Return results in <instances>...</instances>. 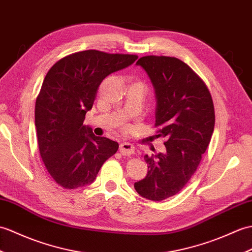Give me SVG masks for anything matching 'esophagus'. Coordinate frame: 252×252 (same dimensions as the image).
I'll return each instance as SVG.
<instances>
[{
	"label": "esophagus",
	"instance_id": "esophagus-1",
	"mask_svg": "<svg viewBox=\"0 0 252 252\" xmlns=\"http://www.w3.org/2000/svg\"><path fill=\"white\" fill-rule=\"evenodd\" d=\"M134 150H135L134 149V146L130 143L125 142L120 144L119 151L122 156H131L134 154Z\"/></svg>",
	"mask_w": 252,
	"mask_h": 252
}]
</instances>
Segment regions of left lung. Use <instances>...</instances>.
Instances as JSON below:
<instances>
[{
  "instance_id": "left-lung-1",
  "label": "left lung",
  "mask_w": 252,
  "mask_h": 252,
  "mask_svg": "<svg viewBox=\"0 0 252 252\" xmlns=\"http://www.w3.org/2000/svg\"><path fill=\"white\" fill-rule=\"evenodd\" d=\"M136 64L155 88L156 136L165 139L166 151L144 156L149 171L134 188L147 200L163 201L183 189L200 164L214 132V103L204 81L177 58L146 56Z\"/></svg>"
}]
</instances>
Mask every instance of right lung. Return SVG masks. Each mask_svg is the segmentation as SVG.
<instances>
[{
  "mask_svg": "<svg viewBox=\"0 0 252 252\" xmlns=\"http://www.w3.org/2000/svg\"><path fill=\"white\" fill-rule=\"evenodd\" d=\"M136 59L91 49L62 58L47 73L35 103V126L47 171L64 189L92 184L118 150V143L95 136L84 120L103 79Z\"/></svg>",
  "mask_w": 252,
  "mask_h": 252,
  "instance_id": "1",
  "label": "right lung"
}]
</instances>
